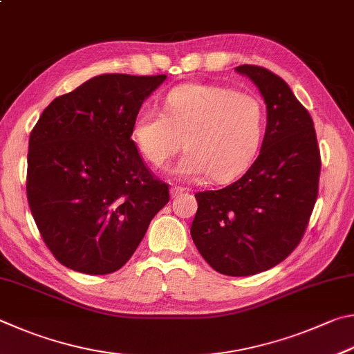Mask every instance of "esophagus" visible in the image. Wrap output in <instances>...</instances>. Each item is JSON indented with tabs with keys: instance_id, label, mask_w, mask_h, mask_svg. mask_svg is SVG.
<instances>
[{
	"instance_id": "34e87169",
	"label": "esophagus",
	"mask_w": 354,
	"mask_h": 354,
	"mask_svg": "<svg viewBox=\"0 0 354 354\" xmlns=\"http://www.w3.org/2000/svg\"><path fill=\"white\" fill-rule=\"evenodd\" d=\"M185 191H188V189L183 188V187H177V185H174V187L169 188V194H171V197H177L178 194H183Z\"/></svg>"
}]
</instances>
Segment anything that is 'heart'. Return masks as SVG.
I'll return each instance as SVG.
<instances>
[{
  "label": "heart",
  "mask_w": 354,
  "mask_h": 354,
  "mask_svg": "<svg viewBox=\"0 0 354 354\" xmlns=\"http://www.w3.org/2000/svg\"><path fill=\"white\" fill-rule=\"evenodd\" d=\"M264 110L255 96L225 86L183 84L165 97V111L145 107L132 122V140L147 163L163 167L182 146L174 167L185 180L209 174L213 182L234 180L257 158Z\"/></svg>",
  "instance_id": "1"
}]
</instances>
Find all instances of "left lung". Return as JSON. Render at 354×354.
Listing matches in <instances>:
<instances>
[{
    "mask_svg": "<svg viewBox=\"0 0 354 354\" xmlns=\"http://www.w3.org/2000/svg\"><path fill=\"white\" fill-rule=\"evenodd\" d=\"M258 86L268 124L249 171L228 187L196 194L191 238L219 274H259L292 253L317 201L320 151L314 122L284 80L263 66L241 65Z\"/></svg>",
    "mask_w": 354,
    "mask_h": 354,
    "instance_id": "obj_1",
    "label": "left lung"
}]
</instances>
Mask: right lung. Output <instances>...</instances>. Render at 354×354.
<instances>
[{
	"mask_svg": "<svg viewBox=\"0 0 354 354\" xmlns=\"http://www.w3.org/2000/svg\"><path fill=\"white\" fill-rule=\"evenodd\" d=\"M165 80L101 74L55 97L30 132L29 208L66 268L88 275L121 269L169 202L167 185L130 138L135 115Z\"/></svg>",
	"mask_w": 354,
	"mask_h": 354,
	"instance_id": "add662e5",
	"label": "right lung"
}]
</instances>
